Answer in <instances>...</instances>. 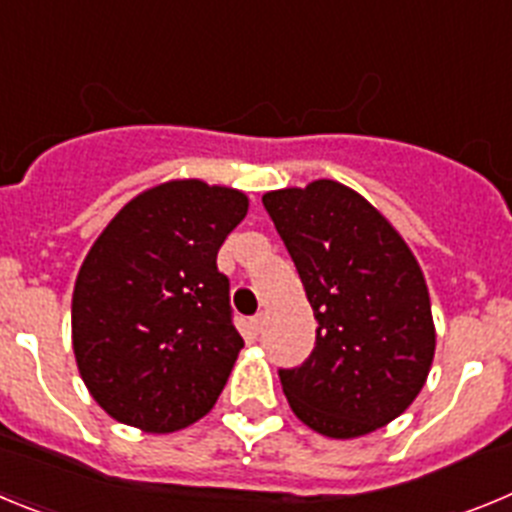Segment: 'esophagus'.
<instances>
[{
  "label": "esophagus",
  "instance_id": "34e87169",
  "mask_svg": "<svg viewBox=\"0 0 512 512\" xmlns=\"http://www.w3.org/2000/svg\"><path fill=\"white\" fill-rule=\"evenodd\" d=\"M251 330H253V336H259L261 330H264V312H259V315H253V318H251Z\"/></svg>",
  "mask_w": 512,
  "mask_h": 512
}]
</instances>
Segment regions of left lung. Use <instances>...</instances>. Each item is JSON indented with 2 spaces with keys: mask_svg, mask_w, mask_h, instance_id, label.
<instances>
[{
  "mask_svg": "<svg viewBox=\"0 0 512 512\" xmlns=\"http://www.w3.org/2000/svg\"><path fill=\"white\" fill-rule=\"evenodd\" d=\"M264 207L318 320L312 354L279 369L289 408L328 438L377 431L410 408L436 351L413 251L377 207L333 179L266 192Z\"/></svg>",
  "mask_w": 512,
  "mask_h": 512,
  "instance_id": "8db88e82",
  "label": "left lung"
}]
</instances>
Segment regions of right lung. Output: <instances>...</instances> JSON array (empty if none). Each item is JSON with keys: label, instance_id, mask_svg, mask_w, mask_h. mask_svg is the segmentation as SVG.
Segmentation results:
<instances>
[{"label": "right lung", "instance_id": "right-lung-1", "mask_svg": "<svg viewBox=\"0 0 512 512\" xmlns=\"http://www.w3.org/2000/svg\"><path fill=\"white\" fill-rule=\"evenodd\" d=\"M246 212L238 189L176 179L130 200L94 241L71 338L104 413L146 433L210 413L243 348L217 251Z\"/></svg>", "mask_w": 512, "mask_h": 512}]
</instances>
